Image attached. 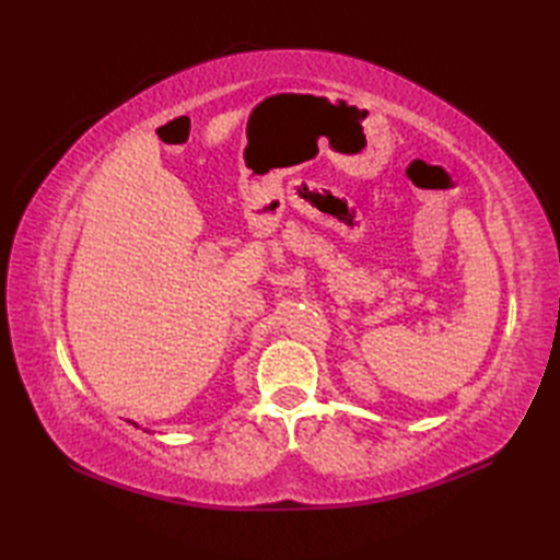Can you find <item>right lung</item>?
<instances>
[{"label": "right lung", "mask_w": 560, "mask_h": 560, "mask_svg": "<svg viewBox=\"0 0 560 560\" xmlns=\"http://www.w3.org/2000/svg\"><path fill=\"white\" fill-rule=\"evenodd\" d=\"M128 422H130V425H135V428H140V425H138V422H132V420H128Z\"/></svg>", "instance_id": "right-lung-1"}]
</instances>
